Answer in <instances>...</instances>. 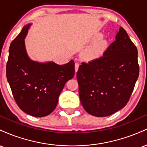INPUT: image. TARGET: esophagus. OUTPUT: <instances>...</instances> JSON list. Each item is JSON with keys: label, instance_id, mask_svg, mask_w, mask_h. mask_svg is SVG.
Listing matches in <instances>:
<instances>
[{"label": "esophagus", "instance_id": "1", "mask_svg": "<svg viewBox=\"0 0 147 147\" xmlns=\"http://www.w3.org/2000/svg\"><path fill=\"white\" fill-rule=\"evenodd\" d=\"M79 63L78 62H76L75 63V72H77L78 71V69H79ZM75 75H76V73H75Z\"/></svg>", "mask_w": 147, "mask_h": 147}]
</instances>
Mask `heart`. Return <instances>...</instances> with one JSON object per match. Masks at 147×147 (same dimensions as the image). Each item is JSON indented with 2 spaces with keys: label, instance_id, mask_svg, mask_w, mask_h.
<instances>
[{
  "label": "heart",
  "instance_id": "b5f03b06",
  "mask_svg": "<svg viewBox=\"0 0 147 147\" xmlns=\"http://www.w3.org/2000/svg\"><path fill=\"white\" fill-rule=\"evenodd\" d=\"M103 48H104L103 43L102 41H98L95 43L92 46H91L90 48L88 49L86 52V55L89 57H95L102 52Z\"/></svg>",
  "mask_w": 147,
  "mask_h": 147
}]
</instances>
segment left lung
<instances>
[{"label": "left lung", "instance_id": "obj_1", "mask_svg": "<svg viewBox=\"0 0 147 147\" xmlns=\"http://www.w3.org/2000/svg\"><path fill=\"white\" fill-rule=\"evenodd\" d=\"M139 76L138 50L120 27L102 57L82 62L77 72L81 103L87 113L106 117L129 102Z\"/></svg>", "mask_w": 147, "mask_h": 147}]
</instances>
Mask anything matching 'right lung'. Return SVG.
<instances>
[{
    "instance_id": "add662e5",
    "label": "right lung",
    "mask_w": 147,
    "mask_h": 147,
    "mask_svg": "<svg viewBox=\"0 0 147 147\" xmlns=\"http://www.w3.org/2000/svg\"><path fill=\"white\" fill-rule=\"evenodd\" d=\"M30 25L23 28L11 41L6 75L12 95L23 112L44 117L55 110L65 83L75 75V63H38L27 55L24 39Z\"/></svg>"
}]
</instances>
